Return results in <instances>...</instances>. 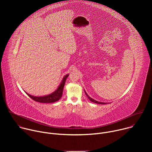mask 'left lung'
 <instances>
[{
	"label": "left lung",
	"mask_w": 152,
	"mask_h": 152,
	"mask_svg": "<svg viewBox=\"0 0 152 152\" xmlns=\"http://www.w3.org/2000/svg\"><path fill=\"white\" fill-rule=\"evenodd\" d=\"M85 94L86 95V96H87V97L90 99V101H91L92 102H94V103H97V104H106V103H104V102H98V101H96V100H94V99H93L92 98H91L88 94H87V93H86V91H85Z\"/></svg>",
	"instance_id": "left-lung-1"
}]
</instances>
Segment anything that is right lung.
I'll use <instances>...</instances> for the list:
<instances>
[{"label":"right lung","instance_id":"obj_1","mask_svg":"<svg viewBox=\"0 0 152 152\" xmlns=\"http://www.w3.org/2000/svg\"><path fill=\"white\" fill-rule=\"evenodd\" d=\"M68 76H69V75H67L64 77L61 83H60L57 90L50 94H49L48 96H41V97H36V96L30 95L27 93H26L27 94V95H28L29 97H30L32 99H33L35 102H40V103H45L55 102L61 99V97H62L65 82H66V80Z\"/></svg>","mask_w":152,"mask_h":152}]
</instances>
